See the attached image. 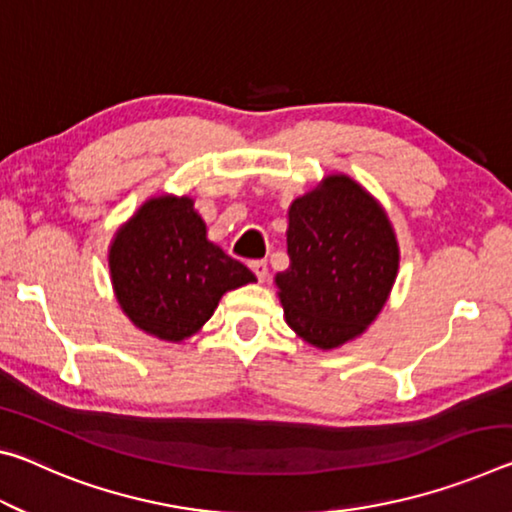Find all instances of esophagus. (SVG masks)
<instances>
[{"instance_id": "esophagus-1", "label": "esophagus", "mask_w": 512, "mask_h": 512, "mask_svg": "<svg viewBox=\"0 0 512 512\" xmlns=\"http://www.w3.org/2000/svg\"><path fill=\"white\" fill-rule=\"evenodd\" d=\"M250 269H253L259 282H264L266 275H269V266H266L264 259H253V262H250Z\"/></svg>"}]
</instances>
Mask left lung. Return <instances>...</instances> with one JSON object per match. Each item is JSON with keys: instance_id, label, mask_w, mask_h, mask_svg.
I'll list each match as a JSON object with an SVG mask.
<instances>
[{"instance_id": "obj_1", "label": "left lung", "mask_w": 512, "mask_h": 512, "mask_svg": "<svg viewBox=\"0 0 512 512\" xmlns=\"http://www.w3.org/2000/svg\"><path fill=\"white\" fill-rule=\"evenodd\" d=\"M289 269L275 275L289 328L319 348L342 346L376 319L399 269L383 207L346 175L291 202Z\"/></svg>"}]
</instances>
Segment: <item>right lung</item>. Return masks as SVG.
<instances>
[{
    "mask_svg": "<svg viewBox=\"0 0 512 512\" xmlns=\"http://www.w3.org/2000/svg\"><path fill=\"white\" fill-rule=\"evenodd\" d=\"M113 289L134 326L180 342L214 314L225 291L255 282L239 259L207 241L191 198H152L109 250Z\"/></svg>",
    "mask_w": 512,
    "mask_h": 512,
    "instance_id": "obj_1",
    "label": "right lung"
}]
</instances>
